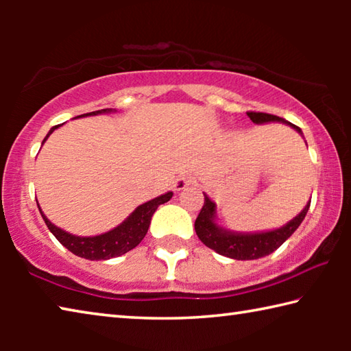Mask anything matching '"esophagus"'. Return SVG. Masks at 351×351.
I'll list each match as a JSON object with an SVG mask.
<instances>
[{"label":"esophagus","mask_w":351,"mask_h":351,"mask_svg":"<svg viewBox=\"0 0 351 351\" xmlns=\"http://www.w3.org/2000/svg\"><path fill=\"white\" fill-rule=\"evenodd\" d=\"M190 184H192V176H190V175H181L175 181V187H176V190H182V189H186L187 186H190Z\"/></svg>","instance_id":"1"}]
</instances>
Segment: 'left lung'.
Instances as JSON below:
<instances>
[{"instance_id":"obj_1","label":"left lung","mask_w":351,"mask_h":351,"mask_svg":"<svg viewBox=\"0 0 351 351\" xmlns=\"http://www.w3.org/2000/svg\"><path fill=\"white\" fill-rule=\"evenodd\" d=\"M249 119L254 123H268V122H283L293 127L295 132L302 134L299 127L293 125L291 122H287L285 119L268 114V112H247ZM311 201H308L305 209L299 215L294 217L289 223L282 228L268 230V232H255V234H243V232H232L218 226L215 223V210L217 206L213 201L204 193V206L195 219V230H197L198 239L204 243L207 247L213 249L219 255L234 258V260H255L266 257L280 247L291 235L295 232L300 223L304 221L308 209H310Z\"/></svg>"}]
</instances>
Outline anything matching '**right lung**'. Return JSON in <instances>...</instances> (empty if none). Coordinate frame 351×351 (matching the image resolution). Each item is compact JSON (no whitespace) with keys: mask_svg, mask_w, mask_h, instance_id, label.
Returning a JSON list of instances; mask_svg holds the SVG:
<instances>
[{"mask_svg":"<svg viewBox=\"0 0 351 351\" xmlns=\"http://www.w3.org/2000/svg\"><path fill=\"white\" fill-rule=\"evenodd\" d=\"M110 111L112 110L105 108V110L86 112V114H82V116H96V114H102V112H110ZM58 127L60 125H56L49 130V133H47V136L43 139V144L45 141L49 138V134ZM171 197H173V192H167L161 195V197L147 201V203L136 207V210L132 213V215H130L125 221L119 224L117 228L96 237H79V235L69 234L66 230L57 228L56 224H52L49 219L46 218L45 213L41 212L40 207L38 209H40L41 217L45 219L47 229H49L51 232L54 234L56 239L60 241L64 247L69 249L71 252L86 260H108V258H114V257H119V255L127 254L128 251H132V249L138 246L142 241V239L145 237L148 228H150L152 217L153 213L156 212L158 206L167 203Z\"/></svg>","mask_w":351,"mask_h":351,"instance_id":"right-lung-1","label":"right lung"}]
</instances>
